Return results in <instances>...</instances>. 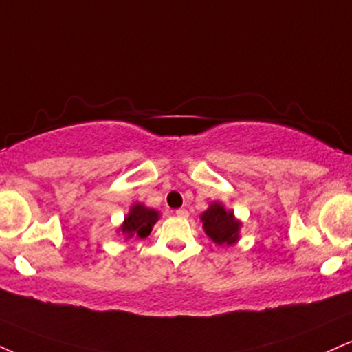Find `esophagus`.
I'll list each match as a JSON object with an SVG mask.
<instances>
[{"instance_id": "1", "label": "esophagus", "mask_w": 352, "mask_h": 352, "mask_svg": "<svg viewBox=\"0 0 352 352\" xmlns=\"http://www.w3.org/2000/svg\"><path fill=\"white\" fill-rule=\"evenodd\" d=\"M175 214H177V217H179V218H188V211L185 210V208H179V210L175 211Z\"/></svg>"}]
</instances>
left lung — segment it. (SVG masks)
Masks as SVG:
<instances>
[{
    "label": "left lung",
    "instance_id": "obj_1",
    "mask_svg": "<svg viewBox=\"0 0 352 352\" xmlns=\"http://www.w3.org/2000/svg\"><path fill=\"white\" fill-rule=\"evenodd\" d=\"M203 231L218 245H231L239 239L241 221L234 218L232 211H226L221 203L213 201L210 208L201 213Z\"/></svg>",
    "mask_w": 352,
    "mask_h": 352
}]
</instances>
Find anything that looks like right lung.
Returning <instances> with one entry per match:
<instances>
[{"mask_svg": "<svg viewBox=\"0 0 352 352\" xmlns=\"http://www.w3.org/2000/svg\"><path fill=\"white\" fill-rule=\"evenodd\" d=\"M159 218V211L147 208L141 203H135V205L131 206L129 213L126 214L124 221H122L118 231H121L126 236V239H144L151 234L152 226L157 223Z\"/></svg>", "mask_w": 352, "mask_h": 352, "instance_id": "add662e5", "label": "right lung"}]
</instances>
